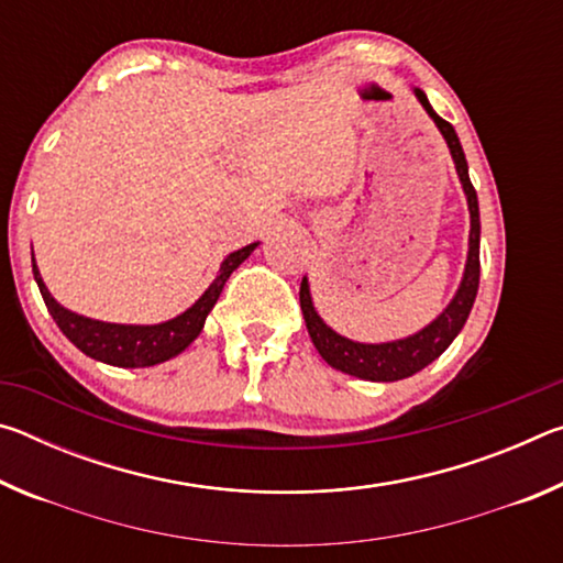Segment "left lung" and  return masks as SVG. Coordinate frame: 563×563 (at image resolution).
<instances>
[{"mask_svg":"<svg viewBox=\"0 0 563 563\" xmlns=\"http://www.w3.org/2000/svg\"><path fill=\"white\" fill-rule=\"evenodd\" d=\"M415 97L422 103L424 111L430 113L437 129L442 131L446 146H450V154L454 158L456 176H460L466 194V206H470V255H466L460 290H456L442 316L430 322L424 330H419L417 335H409L395 342H379V345H365V342H352L338 335L335 330H330L316 312V308H312L308 278H302L300 283L302 318L305 325H308L312 345L320 352V357L325 360L330 367L340 369V373L355 375L360 379H373V383H395V379H405L419 373V369H424L432 360L440 357L442 352L452 345V340L460 335V330L464 328V322L472 312L476 290H479V203H476V190L470 180V168H466L462 144L460 139H456L452 123L437 117L430 101L424 97V91L415 89Z\"/></svg>","mask_w":563,"mask_h":563,"instance_id":"left-lung-1","label":"left lung"}]
</instances>
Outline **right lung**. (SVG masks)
Listing matches in <instances>:
<instances>
[{"label": "right lung", "instance_id": "right-lung-1", "mask_svg": "<svg viewBox=\"0 0 563 563\" xmlns=\"http://www.w3.org/2000/svg\"><path fill=\"white\" fill-rule=\"evenodd\" d=\"M255 245L258 243H251L241 247V251L228 255L221 263V273L216 275V280L208 285V290L201 298L190 305L186 312H180L178 318L158 322V325H117V322H101L76 316V312L62 308V305L52 298V292L46 290L36 263H32V271L54 322L59 325L64 335L84 352V355L117 367H151L158 365V362L176 357L178 352H184L190 342L201 335L203 322L208 318V312L213 310L225 280L231 278V273L238 265L255 251Z\"/></svg>", "mask_w": 563, "mask_h": 563}]
</instances>
